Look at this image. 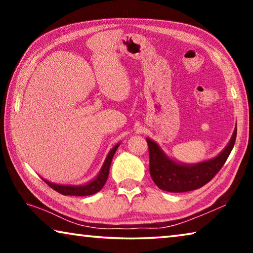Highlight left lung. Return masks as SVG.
I'll use <instances>...</instances> for the list:
<instances>
[{
	"mask_svg": "<svg viewBox=\"0 0 253 253\" xmlns=\"http://www.w3.org/2000/svg\"><path fill=\"white\" fill-rule=\"evenodd\" d=\"M237 138V127L230 142L219 155L211 160L184 164L166 155L160 145L146 138L149 149V173L154 183L163 191L182 193L202 187L215 176L228 160Z\"/></svg>",
	"mask_w": 253,
	"mask_h": 253,
	"instance_id": "8db88e82",
	"label": "left lung"
}]
</instances>
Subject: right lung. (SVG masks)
I'll list each match as a JSON object with an SVG mask.
<instances>
[{
  "label": "right lung",
  "instance_id": "add662e5",
  "mask_svg": "<svg viewBox=\"0 0 253 253\" xmlns=\"http://www.w3.org/2000/svg\"><path fill=\"white\" fill-rule=\"evenodd\" d=\"M121 143H118L115 145V146L110 149L108 155H107L106 160L102 164L101 169L98 173L97 176L91 179L90 182L83 184V185H63V184H55L52 182L46 181V179L43 178V181L48 184V185L53 188L54 191H57L58 193L62 194V195H75V196H87V195H92L99 192L102 187H104L105 183L108 178L109 175V169H110V164L111 161H113V157L116 153L117 148L119 147Z\"/></svg>",
  "mask_w": 253,
  "mask_h": 253
}]
</instances>
